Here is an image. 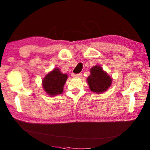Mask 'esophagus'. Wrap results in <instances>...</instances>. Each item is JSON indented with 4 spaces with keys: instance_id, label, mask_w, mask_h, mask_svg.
Listing matches in <instances>:
<instances>
[{
    "instance_id": "34e87169",
    "label": "esophagus",
    "mask_w": 150,
    "mask_h": 150,
    "mask_svg": "<svg viewBox=\"0 0 150 150\" xmlns=\"http://www.w3.org/2000/svg\"><path fill=\"white\" fill-rule=\"evenodd\" d=\"M71 75H72L73 77H75V78H79V77H81L82 74L81 73H78V74H75V73H72L71 74Z\"/></svg>"
}]
</instances>
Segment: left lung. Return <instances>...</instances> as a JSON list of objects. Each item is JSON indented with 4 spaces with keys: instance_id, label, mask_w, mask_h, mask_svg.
<instances>
[{
    "instance_id": "obj_1",
    "label": "left lung",
    "mask_w": 150,
    "mask_h": 150,
    "mask_svg": "<svg viewBox=\"0 0 150 150\" xmlns=\"http://www.w3.org/2000/svg\"><path fill=\"white\" fill-rule=\"evenodd\" d=\"M112 78L99 65L90 69V75L87 79L90 90L93 92L101 93L106 91L112 84Z\"/></svg>"
}]
</instances>
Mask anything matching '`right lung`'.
<instances>
[{
	"label": "right lung",
	"instance_id": "right-lung-1",
	"mask_svg": "<svg viewBox=\"0 0 150 150\" xmlns=\"http://www.w3.org/2000/svg\"><path fill=\"white\" fill-rule=\"evenodd\" d=\"M67 78V75L61 73L59 68H55L42 80V86L48 95L54 96L62 93Z\"/></svg>",
	"mask_w": 150,
	"mask_h": 150
}]
</instances>
